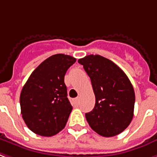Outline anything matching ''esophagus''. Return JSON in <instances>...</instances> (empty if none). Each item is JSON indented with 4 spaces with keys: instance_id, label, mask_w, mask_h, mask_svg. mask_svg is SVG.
Returning <instances> with one entry per match:
<instances>
[{
    "instance_id": "1",
    "label": "esophagus",
    "mask_w": 157,
    "mask_h": 157,
    "mask_svg": "<svg viewBox=\"0 0 157 157\" xmlns=\"http://www.w3.org/2000/svg\"><path fill=\"white\" fill-rule=\"evenodd\" d=\"M73 102H74V104H75V105H78V103H79V98L77 97V98H76V99H74V100H73Z\"/></svg>"
}]
</instances>
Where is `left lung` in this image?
Listing matches in <instances>:
<instances>
[{
	"label": "left lung",
	"instance_id": "1",
	"mask_svg": "<svg viewBox=\"0 0 157 157\" xmlns=\"http://www.w3.org/2000/svg\"><path fill=\"white\" fill-rule=\"evenodd\" d=\"M91 81L95 95L93 110L86 113L88 124L103 137H113L127 128L133 117L135 93L124 71L100 55L78 60Z\"/></svg>",
	"mask_w": 157,
	"mask_h": 157
}]
</instances>
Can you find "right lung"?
<instances>
[{"mask_svg": "<svg viewBox=\"0 0 157 157\" xmlns=\"http://www.w3.org/2000/svg\"><path fill=\"white\" fill-rule=\"evenodd\" d=\"M76 58L52 55L31 73L20 93L21 114L34 133L51 137L64 128L72 106L67 98L64 76Z\"/></svg>", "mask_w": 157, "mask_h": 157, "instance_id": "obj_1", "label": "right lung"}]
</instances>
